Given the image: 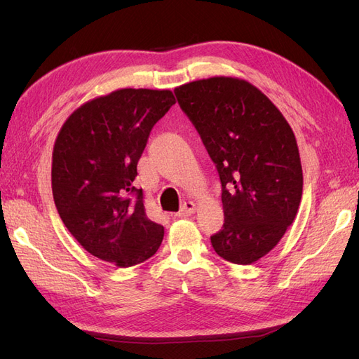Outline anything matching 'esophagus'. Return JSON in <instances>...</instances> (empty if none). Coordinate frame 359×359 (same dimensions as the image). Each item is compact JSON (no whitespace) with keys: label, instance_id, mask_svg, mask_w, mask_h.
Masks as SVG:
<instances>
[{"label":"esophagus","instance_id":"34e87169","mask_svg":"<svg viewBox=\"0 0 359 359\" xmlns=\"http://www.w3.org/2000/svg\"><path fill=\"white\" fill-rule=\"evenodd\" d=\"M194 211H196V205H194L193 202H184L182 206H181V210L177 214V217H189Z\"/></svg>","mask_w":359,"mask_h":359}]
</instances>
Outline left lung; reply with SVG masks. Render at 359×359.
I'll list each match as a JSON object with an SVG mask.
<instances>
[{"label":"left lung","instance_id":"8db88e82","mask_svg":"<svg viewBox=\"0 0 359 359\" xmlns=\"http://www.w3.org/2000/svg\"><path fill=\"white\" fill-rule=\"evenodd\" d=\"M175 95L220 175L224 223L211 236L215 253L253 264L278 244L298 212L295 135L276 104L244 79L193 81L177 86Z\"/></svg>","mask_w":359,"mask_h":359}]
</instances>
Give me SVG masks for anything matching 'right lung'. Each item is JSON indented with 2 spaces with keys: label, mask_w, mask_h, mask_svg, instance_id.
Masks as SVG:
<instances>
[{
  "label": "right lung",
  "mask_w": 359,
  "mask_h": 359,
  "mask_svg": "<svg viewBox=\"0 0 359 359\" xmlns=\"http://www.w3.org/2000/svg\"><path fill=\"white\" fill-rule=\"evenodd\" d=\"M175 104L169 90L123 88L78 107L52 153V194L86 252L119 268L154 256L165 227L145 212L137 161L151 128Z\"/></svg>",
  "instance_id": "right-lung-1"
}]
</instances>
